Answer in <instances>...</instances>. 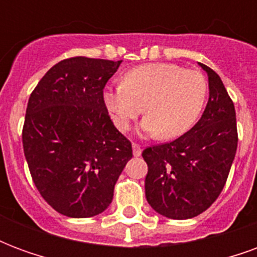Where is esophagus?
<instances>
[{"mask_svg": "<svg viewBox=\"0 0 257 257\" xmlns=\"http://www.w3.org/2000/svg\"><path fill=\"white\" fill-rule=\"evenodd\" d=\"M132 150H134V156L135 157H140V154H142V149H140L139 145L134 143V145H132Z\"/></svg>", "mask_w": 257, "mask_h": 257, "instance_id": "34e87169", "label": "esophagus"}]
</instances>
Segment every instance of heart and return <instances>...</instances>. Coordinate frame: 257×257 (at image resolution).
Listing matches in <instances>:
<instances>
[{"label": "heart", "instance_id": "obj_1", "mask_svg": "<svg viewBox=\"0 0 257 257\" xmlns=\"http://www.w3.org/2000/svg\"><path fill=\"white\" fill-rule=\"evenodd\" d=\"M206 93L208 82L198 70L147 63L128 70L122 84L107 86L103 103L118 131H128L145 110L142 129L160 139H173L198 119Z\"/></svg>", "mask_w": 257, "mask_h": 257}]
</instances>
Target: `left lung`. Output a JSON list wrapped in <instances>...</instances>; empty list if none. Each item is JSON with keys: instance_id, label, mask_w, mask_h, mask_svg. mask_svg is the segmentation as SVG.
I'll return each instance as SVG.
<instances>
[{"instance_id": "left-lung-1", "label": "left lung", "mask_w": 257, "mask_h": 257, "mask_svg": "<svg viewBox=\"0 0 257 257\" xmlns=\"http://www.w3.org/2000/svg\"><path fill=\"white\" fill-rule=\"evenodd\" d=\"M208 74L209 99L199 121L169 143L147 147L146 198L160 215L184 220L213 204L226 184L238 143L234 103L220 77Z\"/></svg>"}]
</instances>
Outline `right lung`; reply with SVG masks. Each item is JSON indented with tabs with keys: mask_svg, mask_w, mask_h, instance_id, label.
<instances>
[{
	"mask_svg": "<svg viewBox=\"0 0 257 257\" xmlns=\"http://www.w3.org/2000/svg\"><path fill=\"white\" fill-rule=\"evenodd\" d=\"M122 60L64 59L33 90L23 149L42 198L68 217H92L111 204L132 145L110 119L103 89Z\"/></svg>",
	"mask_w": 257,
	"mask_h": 257,
	"instance_id": "obj_1",
	"label": "right lung"
}]
</instances>
